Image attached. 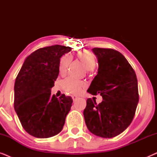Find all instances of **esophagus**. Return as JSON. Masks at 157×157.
<instances>
[{"instance_id": "esophagus-1", "label": "esophagus", "mask_w": 157, "mask_h": 157, "mask_svg": "<svg viewBox=\"0 0 157 157\" xmlns=\"http://www.w3.org/2000/svg\"><path fill=\"white\" fill-rule=\"evenodd\" d=\"M77 98H78V97H77V96H72V99H73V101H76Z\"/></svg>"}]
</instances>
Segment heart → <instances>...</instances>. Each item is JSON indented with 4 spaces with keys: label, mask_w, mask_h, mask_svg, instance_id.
I'll list each match as a JSON object with an SVG mask.
<instances>
[{
    "label": "heart",
    "mask_w": 157,
    "mask_h": 157,
    "mask_svg": "<svg viewBox=\"0 0 157 157\" xmlns=\"http://www.w3.org/2000/svg\"><path fill=\"white\" fill-rule=\"evenodd\" d=\"M76 58L81 62L86 69L92 71L94 69L96 65V59L94 53L89 51H78L76 53ZM71 61V58L69 55H64L60 59L59 63V71L60 74L63 75L67 71L68 67ZM86 86L85 83L82 81L75 80V79L68 78L63 82L64 90L71 94H81Z\"/></svg>",
    "instance_id": "obj_1"
}]
</instances>
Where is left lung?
<instances>
[{
  "mask_svg": "<svg viewBox=\"0 0 157 157\" xmlns=\"http://www.w3.org/2000/svg\"><path fill=\"white\" fill-rule=\"evenodd\" d=\"M98 58V74L88 92L99 94L103 101H86L83 116L87 128L102 138L121 134L134 119L139 102L138 82L132 66L121 53L112 48L92 49Z\"/></svg>",
  "mask_w": 157,
  "mask_h": 157,
  "instance_id": "left-lung-1",
  "label": "left lung"
}]
</instances>
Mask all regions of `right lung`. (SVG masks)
I'll list each match as a JSON object with an SVG mask.
<instances>
[{
	"label": "right lung",
	"instance_id": "add662e5",
	"mask_svg": "<svg viewBox=\"0 0 157 157\" xmlns=\"http://www.w3.org/2000/svg\"><path fill=\"white\" fill-rule=\"evenodd\" d=\"M71 47L61 45L40 48L25 58L16 78L14 109L25 132L36 138L53 136L61 132L72 106L71 96H51L59 76L60 58Z\"/></svg>",
	"mask_w": 157,
	"mask_h": 157
}]
</instances>
